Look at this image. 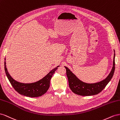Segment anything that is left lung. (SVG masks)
<instances>
[{
    "label": "left lung",
    "mask_w": 120,
    "mask_h": 120,
    "mask_svg": "<svg viewBox=\"0 0 120 120\" xmlns=\"http://www.w3.org/2000/svg\"><path fill=\"white\" fill-rule=\"evenodd\" d=\"M112 69L110 73L105 79L98 82L88 83L80 80L68 67L64 66L66 69V75L68 78L69 86L74 94L82 96H90L97 94L104 90L108 83L111 81L115 69V51Z\"/></svg>",
    "instance_id": "obj_1"
}]
</instances>
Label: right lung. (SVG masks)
<instances>
[{
    "label": "right lung",
    "mask_w": 120,
    "mask_h": 120,
    "mask_svg": "<svg viewBox=\"0 0 120 120\" xmlns=\"http://www.w3.org/2000/svg\"><path fill=\"white\" fill-rule=\"evenodd\" d=\"M4 69L6 76L10 83L15 90L20 94L30 98H36L42 96L48 90L50 87V83L51 78L58 69L57 66L51 70L42 79L32 83H22L15 80L8 73L6 65V59H4Z\"/></svg>",
    "instance_id": "right-lung-1"
}]
</instances>
